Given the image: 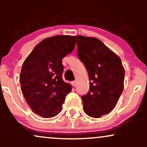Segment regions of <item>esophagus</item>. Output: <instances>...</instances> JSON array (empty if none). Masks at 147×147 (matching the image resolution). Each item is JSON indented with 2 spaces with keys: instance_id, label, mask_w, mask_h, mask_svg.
Instances as JSON below:
<instances>
[{
  "instance_id": "1",
  "label": "esophagus",
  "mask_w": 147,
  "mask_h": 147,
  "mask_svg": "<svg viewBox=\"0 0 147 147\" xmlns=\"http://www.w3.org/2000/svg\"><path fill=\"white\" fill-rule=\"evenodd\" d=\"M72 85L73 86H76V81H73V82H72Z\"/></svg>"
}]
</instances>
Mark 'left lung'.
I'll return each instance as SVG.
<instances>
[{"instance_id":"8db88e82","label":"left lung","mask_w":147,"mask_h":147,"mask_svg":"<svg viewBox=\"0 0 147 147\" xmlns=\"http://www.w3.org/2000/svg\"><path fill=\"white\" fill-rule=\"evenodd\" d=\"M77 55L89 76L90 89L82 96L84 112L99 118L111 112L124 88V68L120 58L98 38L77 36Z\"/></svg>"}]
</instances>
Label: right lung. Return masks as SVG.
Instances as JSON below:
<instances>
[{"label": "right lung", "mask_w": 147, "mask_h": 147, "mask_svg": "<svg viewBox=\"0 0 147 147\" xmlns=\"http://www.w3.org/2000/svg\"><path fill=\"white\" fill-rule=\"evenodd\" d=\"M75 36L45 38L35 46L22 66L20 82L25 100L34 113L50 118L59 113L71 86L62 78V59L71 53Z\"/></svg>", "instance_id": "obj_1"}]
</instances>
